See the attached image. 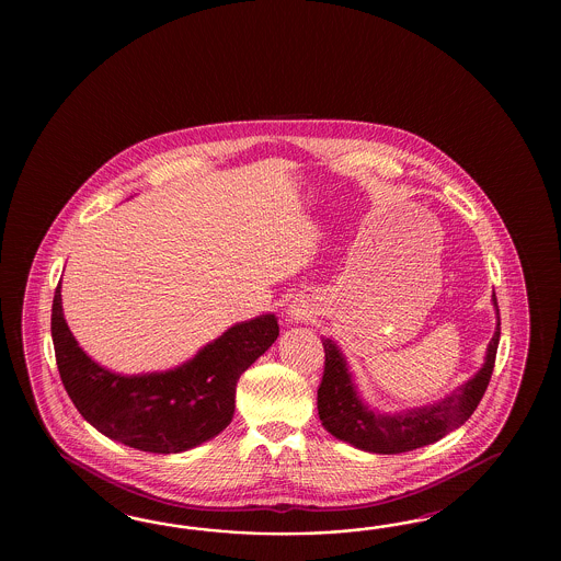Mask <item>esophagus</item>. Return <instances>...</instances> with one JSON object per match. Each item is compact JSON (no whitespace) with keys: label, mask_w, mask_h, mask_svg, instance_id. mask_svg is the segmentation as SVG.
<instances>
[{"label":"esophagus","mask_w":561,"mask_h":561,"mask_svg":"<svg viewBox=\"0 0 561 561\" xmlns=\"http://www.w3.org/2000/svg\"><path fill=\"white\" fill-rule=\"evenodd\" d=\"M291 319H294V321H300V319H302V317H300V314H298V312H296V310H291Z\"/></svg>","instance_id":"esophagus-1"}]
</instances>
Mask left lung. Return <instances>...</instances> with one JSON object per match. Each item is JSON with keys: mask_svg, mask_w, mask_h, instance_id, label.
<instances>
[{"mask_svg": "<svg viewBox=\"0 0 561 561\" xmlns=\"http://www.w3.org/2000/svg\"><path fill=\"white\" fill-rule=\"evenodd\" d=\"M493 305L497 310L495 294H493ZM497 343H500V310H497V327L488 347L485 364L467 385H462L460 389L448 394L436 405L413 409L403 415L401 413L382 415L362 405L340 350L335 347V343L324 340L323 380L319 385V397H317L319 417L323 422L324 430L340 440L350 442L356 448L378 453V455H399V453H409V450L427 446L432 442H438L473 415V411L483 399L485 389L492 380Z\"/></svg>", "mask_w": 561, "mask_h": 561, "instance_id": "1", "label": "left lung"}]
</instances>
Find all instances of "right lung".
Listing matches in <instances>:
<instances>
[{
    "instance_id": "right-lung-1",
    "label": "right lung",
    "mask_w": 561,
    "mask_h": 561,
    "mask_svg": "<svg viewBox=\"0 0 561 561\" xmlns=\"http://www.w3.org/2000/svg\"><path fill=\"white\" fill-rule=\"evenodd\" d=\"M61 284L51 337L61 382L85 422L144 453H183L218 436L234 415L240 374L279 335L273 314L234 324L176 370L119 376L94 364L73 340L61 312Z\"/></svg>"
}]
</instances>
